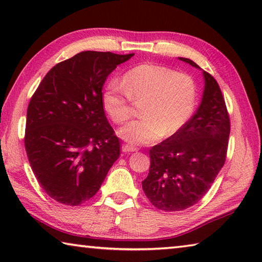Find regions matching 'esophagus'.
Instances as JSON below:
<instances>
[{
  "mask_svg": "<svg viewBox=\"0 0 262 262\" xmlns=\"http://www.w3.org/2000/svg\"><path fill=\"white\" fill-rule=\"evenodd\" d=\"M122 151L123 152H133V151H137V148L133 144H123L122 145Z\"/></svg>",
  "mask_w": 262,
  "mask_h": 262,
  "instance_id": "obj_1",
  "label": "esophagus"
}]
</instances>
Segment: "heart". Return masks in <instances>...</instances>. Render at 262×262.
<instances>
[{"label": "heart", "instance_id": "obj_1", "mask_svg": "<svg viewBox=\"0 0 262 262\" xmlns=\"http://www.w3.org/2000/svg\"><path fill=\"white\" fill-rule=\"evenodd\" d=\"M142 100L143 117L120 130L122 139L130 143H150L183 129L196 107V82L190 75L166 66L139 64L126 72L122 83L112 81L106 86L103 107L115 123L121 125L134 112L133 101Z\"/></svg>", "mask_w": 262, "mask_h": 262}]
</instances>
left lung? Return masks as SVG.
Wrapping results in <instances>:
<instances>
[{"label": "left lung", "instance_id": "8db88e82", "mask_svg": "<svg viewBox=\"0 0 262 262\" xmlns=\"http://www.w3.org/2000/svg\"><path fill=\"white\" fill-rule=\"evenodd\" d=\"M195 68L192 60L180 57ZM205 75L200 107L179 133L150 150V168L142 181L145 196L163 211L194 206L210 189L227 159L230 117L216 79Z\"/></svg>", "mask_w": 262, "mask_h": 262}]
</instances>
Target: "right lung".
Instances as JSON below:
<instances>
[{
	"mask_svg": "<svg viewBox=\"0 0 262 262\" xmlns=\"http://www.w3.org/2000/svg\"><path fill=\"white\" fill-rule=\"evenodd\" d=\"M134 54L85 51L54 66L31 97L24 144L31 168L47 195L79 206L100 188L120 156L103 107V85Z\"/></svg>",
	"mask_w": 262,
	"mask_h": 262,
	"instance_id": "1",
	"label": "right lung"
}]
</instances>
